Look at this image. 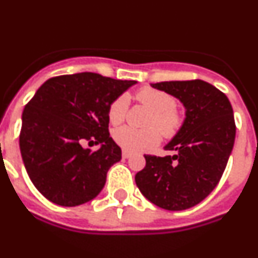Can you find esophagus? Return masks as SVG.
Returning a JSON list of instances; mask_svg holds the SVG:
<instances>
[{
    "label": "esophagus",
    "mask_w": 258,
    "mask_h": 258,
    "mask_svg": "<svg viewBox=\"0 0 258 258\" xmlns=\"http://www.w3.org/2000/svg\"><path fill=\"white\" fill-rule=\"evenodd\" d=\"M122 158H123V159L131 158V154H130L128 151H123V153H122Z\"/></svg>",
    "instance_id": "obj_1"
}]
</instances>
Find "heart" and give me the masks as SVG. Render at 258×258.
<instances>
[{
	"label": "heart",
	"mask_w": 258,
	"mask_h": 258,
	"mask_svg": "<svg viewBox=\"0 0 258 258\" xmlns=\"http://www.w3.org/2000/svg\"><path fill=\"white\" fill-rule=\"evenodd\" d=\"M137 99L149 110L153 112L148 122L149 128L136 130L132 127L123 126L113 132V140L124 151L137 153L145 149L158 145L160 141L159 129L164 136L172 137L177 134L182 124L180 113L175 109V99L170 94L153 88H143L137 91ZM130 104L128 94L123 93L117 96L109 105L108 117L110 123L119 124L126 117ZM155 126L159 128L156 130Z\"/></svg>",
	"instance_id": "heart-1"
}]
</instances>
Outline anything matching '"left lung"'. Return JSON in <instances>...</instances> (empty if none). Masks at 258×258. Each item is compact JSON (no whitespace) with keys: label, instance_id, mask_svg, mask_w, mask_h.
Masks as SVG:
<instances>
[{"label":"left lung","instance_id":"obj_1","mask_svg":"<svg viewBox=\"0 0 258 258\" xmlns=\"http://www.w3.org/2000/svg\"><path fill=\"white\" fill-rule=\"evenodd\" d=\"M183 104V123L164 146L174 155H145L135 177L141 194L169 211L186 210L209 196L219 183L235 139L233 108L224 93L202 80L150 84Z\"/></svg>","mask_w":258,"mask_h":258}]
</instances>
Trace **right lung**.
Instances as JSON below:
<instances>
[{
  "label": "right lung",
  "mask_w": 258,
  "mask_h": 258,
  "mask_svg": "<svg viewBox=\"0 0 258 258\" xmlns=\"http://www.w3.org/2000/svg\"><path fill=\"white\" fill-rule=\"evenodd\" d=\"M136 81L94 72L45 81L25 105L20 151L35 188L59 206H78L103 189L109 168L122 158L108 132V109ZM85 141L101 144L96 152Z\"/></svg>",
  "instance_id": "add662e5"
}]
</instances>
